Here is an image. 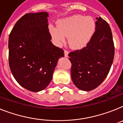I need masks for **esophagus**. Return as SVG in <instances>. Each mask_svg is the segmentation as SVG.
I'll use <instances>...</instances> for the list:
<instances>
[{
  "mask_svg": "<svg viewBox=\"0 0 123 123\" xmlns=\"http://www.w3.org/2000/svg\"><path fill=\"white\" fill-rule=\"evenodd\" d=\"M68 54H69L68 50H64V55H65V57H68Z\"/></svg>",
  "mask_w": 123,
  "mask_h": 123,
  "instance_id": "obj_1",
  "label": "esophagus"
}]
</instances>
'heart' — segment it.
<instances>
[{"label":"heart","mask_w":123,"mask_h":123,"mask_svg":"<svg viewBox=\"0 0 123 123\" xmlns=\"http://www.w3.org/2000/svg\"><path fill=\"white\" fill-rule=\"evenodd\" d=\"M96 31V23L91 17L75 15L59 22L58 27H52L50 32L57 44L64 42L65 36L73 48L84 47L89 42Z\"/></svg>","instance_id":"1"}]
</instances>
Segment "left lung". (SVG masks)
Listing matches in <instances>:
<instances>
[{
    "label": "left lung",
    "mask_w": 123,
    "mask_h": 123,
    "mask_svg": "<svg viewBox=\"0 0 123 123\" xmlns=\"http://www.w3.org/2000/svg\"><path fill=\"white\" fill-rule=\"evenodd\" d=\"M96 19V31L86 46L68 54L73 83L86 91L98 87L106 79L114 56L111 28L101 17Z\"/></svg>",
    "instance_id": "obj_1"
}]
</instances>
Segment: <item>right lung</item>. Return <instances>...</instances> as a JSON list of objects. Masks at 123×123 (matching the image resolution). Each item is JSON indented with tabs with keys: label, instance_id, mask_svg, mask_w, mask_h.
<instances>
[{
	"label": "right lung",
	"instance_id": "obj_1",
	"mask_svg": "<svg viewBox=\"0 0 123 123\" xmlns=\"http://www.w3.org/2000/svg\"><path fill=\"white\" fill-rule=\"evenodd\" d=\"M46 12L25 14L15 23L9 37V64L21 86L32 92L46 88L52 80L64 50L50 41Z\"/></svg>",
	"mask_w": 123,
	"mask_h": 123
}]
</instances>
